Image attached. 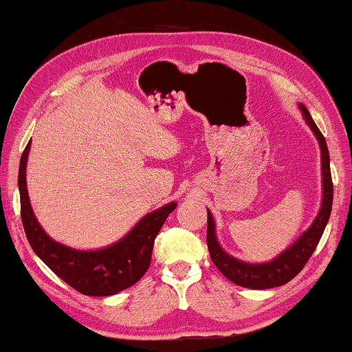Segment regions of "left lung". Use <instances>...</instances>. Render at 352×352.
Listing matches in <instances>:
<instances>
[{"instance_id": "left-lung-1", "label": "left lung", "mask_w": 352, "mask_h": 352, "mask_svg": "<svg viewBox=\"0 0 352 352\" xmlns=\"http://www.w3.org/2000/svg\"><path fill=\"white\" fill-rule=\"evenodd\" d=\"M302 113V118L311 127L314 135L317 136L320 151H321V175H323V200H321V208L318 216L315 217L312 225L302 233L298 239L292 243L289 248H285L281 254H278L275 259L264 264H250L233 258L225 250L220 247L216 236V223H214L212 214L208 211V231H206V243L210 250V256L217 269L223 273L230 281L237 285L248 289H272L279 287L290 279H294L298 273L302 270L306 262L311 258L312 253L317 248L318 242L323 236L327 220L331 216L332 210V197H333V186L331 177V166H329V151H327L324 136L314 122L311 113L302 104L298 105Z\"/></svg>"}]
</instances>
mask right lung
I'll return each instance as SVG.
<instances>
[{"label":"right lung","mask_w":352,"mask_h":352,"mask_svg":"<svg viewBox=\"0 0 352 352\" xmlns=\"http://www.w3.org/2000/svg\"><path fill=\"white\" fill-rule=\"evenodd\" d=\"M31 141L20 160L19 189L21 222L35 254L82 295L109 296L138 283L152 259L153 242L177 204L164 205L142 217L129 233L111 245L100 250H76L52 241L34 216L26 186V163Z\"/></svg>","instance_id":"obj_1"}]
</instances>
